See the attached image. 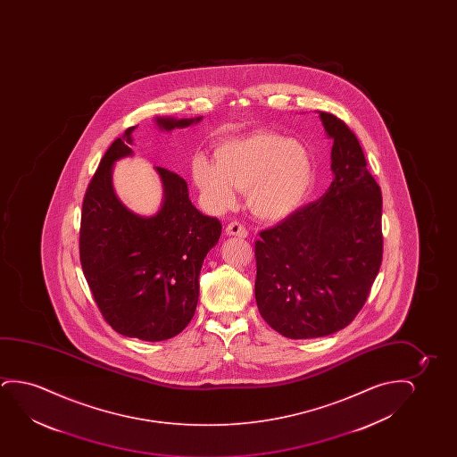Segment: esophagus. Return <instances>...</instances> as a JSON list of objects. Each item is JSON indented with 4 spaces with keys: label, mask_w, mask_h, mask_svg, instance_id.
Here are the masks:
<instances>
[{
    "label": "esophagus",
    "mask_w": 457,
    "mask_h": 457,
    "mask_svg": "<svg viewBox=\"0 0 457 457\" xmlns=\"http://www.w3.org/2000/svg\"><path fill=\"white\" fill-rule=\"evenodd\" d=\"M226 236H236V237H246L248 231L245 229L244 225H240L237 221H232L229 225L226 226Z\"/></svg>",
    "instance_id": "esophagus-1"
}]
</instances>
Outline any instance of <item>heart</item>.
Returning <instances> with one entry per match:
<instances>
[{
  "mask_svg": "<svg viewBox=\"0 0 457 457\" xmlns=\"http://www.w3.org/2000/svg\"><path fill=\"white\" fill-rule=\"evenodd\" d=\"M192 178L212 212L236 203V190L246 206L263 220H282L296 212L315 181V162L306 145L276 134L254 132L228 140L215 150V162L204 156L192 161Z\"/></svg>",
  "mask_w": 457,
  "mask_h": 457,
  "instance_id": "obj_1",
  "label": "heart"
}]
</instances>
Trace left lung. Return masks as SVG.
<instances>
[{
	"label": "left lung",
	"instance_id": "8db88e82",
	"mask_svg": "<svg viewBox=\"0 0 457 457\" xmlns=\"http://www.w3.org/2000/svg\"><path fill=\"white\" fill-rule=\"evenodd\" d=\"M319 115L332 140L331 186L256 242L257 307L288 338L325 337L350 325L382 262L381 188L350 128Z\"/></svg>",
	"mask_w": 457,
	"mask_h": 457
}]
</instances>
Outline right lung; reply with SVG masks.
I'll return each instance as SVG.
<instances>
[{"label":"right lung","instance_id":"add662e5","mask_svg":"<svg viewBox=\"0 0 457 457\" xmlns=\"http://www.w3.org/2000/svg\"><path fill=\"white\" fill-rule=\"evenodd\" d=\"M203 117H156L161 131L200 123ZM128 128L101 159L82 203L79 256L88 287L112 329L145 342L175 337L190 323L200 296V271L219 244L221 225L188 200L187 182L154 167L162 182V203L140 215L113 190V165L134 156Z\"/></svg>","mask_w":457,"mask_h":457}]
</instances>
